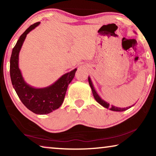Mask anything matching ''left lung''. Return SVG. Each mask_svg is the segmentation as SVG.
I'll return each instance as SVG.
<instances>
[{
    "mask_svg": "<svg viewBox=\"0 0 156 156\" xmlns=\"http://www.w3.org/2000/svg\"><path fill=\"white\" fill-rule=\"evenodd\" d=\"M88 80H89V85H90L91 88V90H92V93H93V96L94 97L95 100H96V101L98 102L100 105H101L102 107H104L105 108H107V109H109L111 111H113V112H124V111H125L126 109H129V108H131V107H133L134 105H132V106H130L129 107H126V108H120V107H115L113 106V105H112V106H110L109 103H108L106 101H105L103 99H102L101 98H100L98 94H97V92L96 91V89H94V87L93 85V83H92L90 77H88Z\"/></svg>",
    "mask_w": 156,
    "mask_h": 156,
    "instance_id": "obj_1",
    "label": "left lung"
}]
</instances>
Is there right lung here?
Here are the masks:
<instances>
[{"mask_svg": "<svg viewBox=\"0 0 156 156\" xmlns=\"http://www.w3.org/2000/svg\"><path fill=\"white\" fill-rule=\"evenodd\" d=\"M40 23H34L28 27L13 48L10 58V77L13 87L23 105L34 113L43 115L51 113L61 106L68 85L74 78L77 69L62 75L54 83L46 87L36 88L26 83L18 67L19 53L26 36Z\"/></svg>", "mask_w": 156, "mask_h": 156, "instance_id": "1", "label": "right lung"}]
</instances>
